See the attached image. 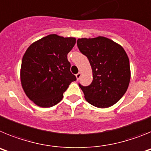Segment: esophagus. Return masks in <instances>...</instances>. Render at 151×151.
<instances>
[{"mask_svg":"<svg viewBox=\"0 0 151 151\" xmlns=\"http://www.w3.org/2000/svg\"><path fill=\"white\" fill-rule=\"evenodd\" d=\"M81 76H82V73H77L76 75V76L77 80L79 79L80 77H81Z\"/></svg>","mask_w":151,"mask_h":151,"instance_id":"1","label":"esophagus"}]
</instances>
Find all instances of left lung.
<instances>
[{
  "label": "left lung",
  "instance_id": "left-lung-1",
  "mask_svg": "<svg viewBox=\"0 0 151 151\" xmlns=\"http://www.w3.org/2000/svg\"><path fill=\"white\" fill-rule=\"evenodd\" d=\"M77 46L88 59L93 73L88 86L78 84L85 100L96 107L113 106L125 94L130 82V64L125 50L101 36L78 38Z\"/></svg>",
  "mask_w": 151,
  "mask_h": 151
}]
</instances>
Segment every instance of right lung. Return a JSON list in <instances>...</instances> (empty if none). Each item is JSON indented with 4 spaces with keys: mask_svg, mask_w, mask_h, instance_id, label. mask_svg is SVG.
Masks as SVG:
<instances>
[{
    "mask_svg": "<svg viewBox=\"0 0 151 151\" xmlns=\"http://www.w3.org/2000/svg\"><path fill=\"white\" fill-rule=\"evenodd\" d=\"M75 38L53 34L30 45L22 60L20 78L29 99L41 107H51L60 102L72 82L67 54L76 44Z\"/></svg>",
    "mask_w": 151,
    "mask_h": 151,
    "instance_id": "add662e5",
    "label": "right lung"
}]
</instances>
